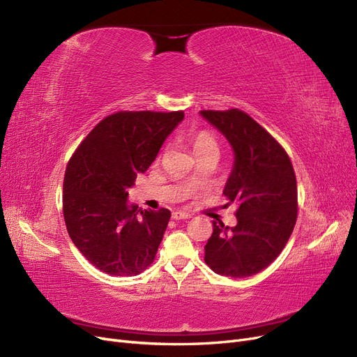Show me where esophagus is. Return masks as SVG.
<instances>
[{"instance_id":"esophagus-1","label":"esophagus","mask_w":357,"mask_h":357,"mask_svg":"<svg viewBox=\"0 0 357 357\" xmlns=\"http://www.w3.org/2000/svg\"><path fill=\"white\" fill-rule=\"evenodd\" d=\"M172 219H174V220H185V219H191V214H190V213H187V211H181V210H178V211H174V213H172Z\"/></svg>"}]
</instances>
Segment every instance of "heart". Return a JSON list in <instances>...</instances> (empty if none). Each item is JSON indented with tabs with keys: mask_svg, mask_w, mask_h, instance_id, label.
<instances>
[{
	"mask_svg": "<svg viewBox=\"0 0 357 357\" xmlns=\"http://www.w3.org/2000/svg\"><path fill=\"white\" fill-rule=\"evenodd\" d=\"M192 146H194V151H198L201 149L215 146V142L207 132H198L192 137Z\"/></svg>",
	"mask_w": 357,
	"mask_h": 357,
	"instance_id": "1",
	"label": "heart"
}]
</instances>
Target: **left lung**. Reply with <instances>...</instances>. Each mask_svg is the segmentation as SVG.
<instances>
[{"label":"left lung","mask_w":357,"mask_h":357,"mask_svg":"<svg viewBox=\"0 0 357 357\" xmlns=\"http://www.w3.org/2000/svg\"><path fill=\"white\" fill-rule=\"evenodd\" d=\"M234 150V165L223 194L236 203V226L213 222L204 246L207 266L217 274L254 275L280 255L298 215V188L284 149L239 111H201Z\"/></svg>","instance_id":"obj_1"}]
</instances>
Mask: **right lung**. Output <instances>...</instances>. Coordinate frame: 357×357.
Listing matches in <instances>:
<instances>
[{
  "instance_id": "obj_1",
  "label": "right lung",
  "mask_w": 357,
  "mask_h": 357,
  "mask_svg": "<svg viewBox=\"0 0 357 357\" xmlns=\"http://www.w3.org/2000/svg\"><path fill=\"white\" fill-rule=\"evenodd\" d=\"M183 112H116L77 147L64 176L68 235L86 259L109 275H137L156 257L170 211L142 210L128 201Z\"/></svg>"
}]
</instances>
